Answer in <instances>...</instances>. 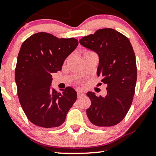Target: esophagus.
I'll use <instances>...</instances> for the list:
<instances>
[{
    "instance_id": "1",
    "label": "esophagus",
    "mask_w": 156,
    "mask_h": 156,
    "mask_svg": "<svg viewBox=\"0 0 156 156\" xmlns=\"http://www.w3.org/2000/svg\"><path fill=\"white\" fill-rule=\"evenodd\" d=\"M83 95H84V93H83L82 91H78V98H80Z\"/></svg>"
}]
</instances>
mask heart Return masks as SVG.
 Segmentation results:
<instances>
[{
    "instance_id": "1",
    "label": "heart",
    "mask_w": 156,
    "mask_h": 156,
    "mask_svg": "<svg viewBox=\"0 0 156 156\" xmlns=\"http://www.w3.org/2000/svg\"><path fill=\"white\" fill-rule=\"evenodd\" d=\"M87 52H90V51H87V52H85V53H87Z\"/></svg>"
}]
</instances>
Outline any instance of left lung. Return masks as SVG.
I'll return each instance as SVG.
<instances>
[{"label":"left lung","instance_id":"obj_1","mask_svg":"<svg viewBox=\"0 0 156 156\" xmlns=\"http://www.w3.org/2000/svg\"><path fill=\"white\" fill-rule=\"evenodd\" d=\"M79 42L99 56L97 75L107 85L105 97L87 93L91 100L87 117L97 126L117 124L128 112L134 95L137 69L132 46L127 37L110 28L98 30Z\"/></svg>","mask_w":156,"mask_h":156}]
</instances>
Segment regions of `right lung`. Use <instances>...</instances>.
Segmentation results:
<instances>
[{
	"instance_id": "obj_1",
	"label": "right lung",
	"mask_w": 156,
	"mask_h": 156,
	"mask_svg": "<svg viewBox=\"0 0 156 156\" xmlns=\"http://www.w3.org/2000/svg\"><path fill=\"white\" fill-rule=\"evenodd\" d=\"M78 45L77 39H58L46 32L32 35L22 44L15 72L17 95L28 119L37 126H61L77 99L73 87L57 92L51 85V74L61 71Z\"/></svg>"
}]
</instances>
